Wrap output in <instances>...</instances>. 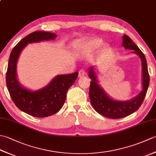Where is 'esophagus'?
Returning <instances> with one entry per match:
<instances>
[{
    "label": "esophagus",
    "instance_id": "34e87169",
    "mask_svg": "<svg viewBox=\"0 0 156 156\" xmlns=\"http://www.w3.org/2000/svg\"><path fill=\"white\" fill-rule=\"evenodd\" d=\"M86 74H87V72H86L85 69H80V71H79L78 76H79V78H81V77H82V76H85Z\"/></svg>",
    "mask_w": 156,
    "mask_h": 156
}]
</instances>
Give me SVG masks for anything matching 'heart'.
I'll list each match as a JSON object with an SVG mask.
<instances>
[{"label": "heart", "instance_id": "b5f03b06", "mask_svg": "<svg viewBox=\"0 0 156 156\" xmlns=\"http://www.w3.org/2000/svg\"><path fill=\"white\" fill-rule=\"evenodd\" d=\"M102 44V40L101 39H91L82 45L81 49L84 52H88L98 48Z\"/></svg>", "mask_w": 156, "mask_h": 156}]
</instances>
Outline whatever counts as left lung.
I'll use <instances>...</instances> for the list:
<instances>
[{"label": "left lung", "instance_id": "left-lung-1", "mask_svg": "<svg viewBox=\"0 0 156 156\" xmlns=\"http://www.w3.org/2000/svg\"><path fill=\"white\" fill-rule=\"evenodd\" d=\"M122 45L125 49L133 50V53L137 54L141 59L143 69V90L137 97L131 101L125 102L112 100L99 87L93 68H91L89 71V77L92 80L89 88V97L92 107L99 114L114 119L125 117L137 111L143 103L150 84V75L147 62L143 52L131 39L125 34L122 37Z\"/></svg>", "mask_w": 156, "mask_h": 156}]
</instances>
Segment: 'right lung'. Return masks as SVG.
Returning a JSON list of instances; mask_svg holds the SVG:
<instances>
[{"label":"right lung","mask_w":156,"mask_h":156,"mask_svg":"<svg viewBox=\"0 0 156 156\" xmlns=\"http://www.w3.org/2000/svg\"><path fill=\"white\" fill-rule=\"evenodd\" d=\"M56 35L45 31H35L22 39L10 55L6 83L10 96L21 111L35 117H46L55 114L64 105L67 91L74 83L78 72L58 75L50 84L38 91L32 92L22 87L16 79V66L20 53L30 43L54 39Z\"/></svg>","instance_id":"1"}]
</instances>
